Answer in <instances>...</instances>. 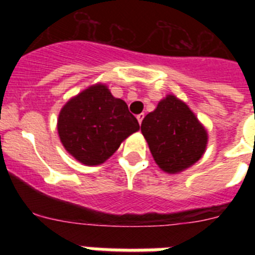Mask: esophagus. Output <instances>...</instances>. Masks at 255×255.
<instances>
[{
    "mask_svg": "<svg viewBox=\"0 0 255 255\" xmlns=\"http://www.w3.org/2000/svg\"><path fill=\"white\" fill-rule=\"evenodd\" d=\"M136 119H138V123L141 125V121H143V119H144V114L138 115V116H136Z\"/></svg>",
    "mask_w": 255,
    "mask_h": 255,
    "instance_id": "obj_1",
    "label": "esophagus"
}]
</instances>
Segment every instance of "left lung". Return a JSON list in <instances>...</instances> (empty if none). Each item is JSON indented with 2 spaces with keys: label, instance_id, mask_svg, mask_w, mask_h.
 Instances as JSON below:
<instances>
[{
  "label": "left lung",
  "instance_id": "1",
  "mask_svg": "<svg viewBox=\"0 0 255 255\" xmlns=\"http://www.w3.org/2000/svg\"><path fill=\"white\" fill-rule=\"evenodd\" d=\"M141 132L155 163L170 173L194 164L206 150L208 139L190 108L175 96L166 97L144 117Z\"/></svg>",
  "mask_w": 255,
  "mask_h": 255
}]
</instances>
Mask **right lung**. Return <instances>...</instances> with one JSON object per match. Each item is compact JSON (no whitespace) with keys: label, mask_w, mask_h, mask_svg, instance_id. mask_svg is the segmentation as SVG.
<instances>
[{"label":"right lung","mask_w":255,"mask_h":255,"mask_svg":"<svg viewBox=\"0 0 255 255\" xmlns=\"http://www.w3.org/2000/svg\"><path fill=\"white\" fill-rule=\"evenodd\" d=\"M57 129L65 149L79 162L103 163L121 141L138 131L139 124L123 100L97 84L70 100L58 116Z\"/></svg>","instance_id":"right-lung-1"}]
</instances>
